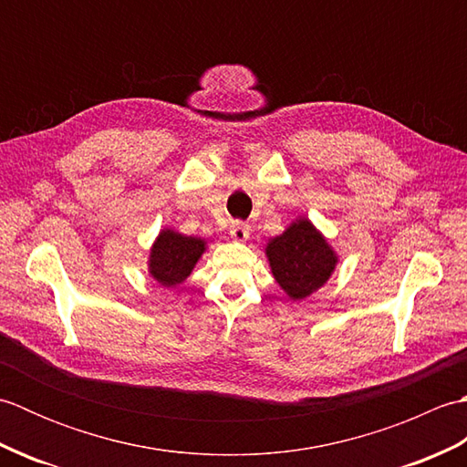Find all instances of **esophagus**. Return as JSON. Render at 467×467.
<instances>
[{"label": "esophagus", "mask_w": 467, "mask_h": 467, "mask_svg": "<svg viewBox=\"0 0 467 467\" xmlns=\"http://www.w3.org/2000/svg\"><path fill=\"white\" fill-rule=\"evenodd\" d=\"M251 234V228L244 221H233L231 223V236L234 241H246Z\"/></svg>", "instance_id": "34e87169"}]
</instances>
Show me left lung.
<instances>
[{"instance_id":"obj_1","label":"left lung","mask_w":467,"mask_h":467,"mask_svg":"<svg viewBox=\"0 0 467 467\" xmlns=\"http://www.w3.org/2000/svg\"><path fill=\"white\" fill-rule=\"evenodd\" d=\"M276 283L293 299H305L329 279L337 256L309 221H296L266 246Z\"/></svg>"}]
</instances>
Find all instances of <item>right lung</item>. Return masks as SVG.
Returning a JSON list of instances; mask_svg holds the SVG:
<instances>
[{"label": "right lung", "instance_id": "add662e5", "mask_svg": "<svg viewBox=\"0 0 467 467\" xmlns=\"http://www.w3.org/2000/svg\"><path fill=\"white\" fill-rule=\"evenodd\" d=\"M204 253V241L174 231H162L150 253V275L158 283L174 286L182 283Z\"/></svg>", "mask_w": 467, "mask_h": 467}]
</instances>
